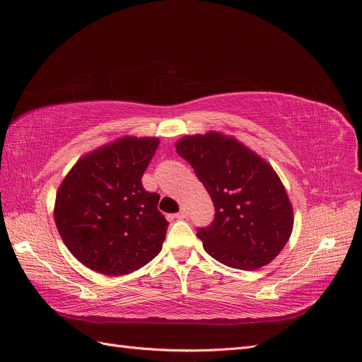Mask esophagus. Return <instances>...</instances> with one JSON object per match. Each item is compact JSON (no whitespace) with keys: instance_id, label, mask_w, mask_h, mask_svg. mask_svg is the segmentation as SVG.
<instances>
[{"instance_id":"esophagus-1","label":"esophagus","mask_w":362,"mask_h":362,"mask_svg":"<svg viewBox=\"0 0 362 362\" xmlns=\"http://www.w3.org/2000/svg\"><path fill=\"white\" fill-rule=\"evenodd\" d=\"M187 217V211H185V208H181V210L175 214V218H185Z\"/></svg>"}]
</instances>
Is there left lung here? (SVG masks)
Listing matches in <instances>:
<instances>
[{
    "instance_id": "1",
    "label": "left lung",
    "mask_w": 362,
    "mask_h": 362,
    "mask_svg": "<svg viewBox=\"0 0 362 362\" xmlns=\"http://www.w3.org/2000/svg\"><path fill=\"white\" fill-rule=\"evenodd\" d=\"M175 148L214 204L213 223L198 231L206 254L240 270H257L275 259L294 223L290 198L275 169L221 131L184 136Z\"/></svg>"
}]
</instances>
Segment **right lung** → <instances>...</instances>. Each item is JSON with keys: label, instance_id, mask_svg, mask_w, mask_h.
Segmentation results:
<instances>
[{"label": "right lung", "instance_id": "1", "mask_svg": "<svg viewBox=\"0 0 362 362\" xmlns=\"http://www.w3.org/2000/svg\"><path fill=\"white\" fill-rule=\"evenodd\" d=\"M158 144V137H119L80 157L63 178L54 221L90 270L128 275L160 254L169 223L157 208L160 196L141 185Z\"/></svg>", "mask_w": 362, "mask_h": 362}]
</instances>
